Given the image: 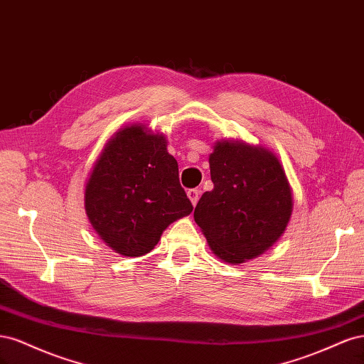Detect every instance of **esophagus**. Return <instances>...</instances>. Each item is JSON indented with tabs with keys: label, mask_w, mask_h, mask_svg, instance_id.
<instances>
[{
	"label": "esophagus",
	"mask_w": 364,
	"mask_h": 364,
	"mask_svg": "<svg viewBox=\"0 0 364 364\" xmlns=\"http://www.w3.org/2000/svg\"><path fill=\"white\" fill-rule=\"evenodd\" d=\"M186 196H188V199H190V202H191V205L193 206H196L197 205V202H199V196H200V191L199 190H188L186 191Z\"/></svg>",
	"instance_id": "1"
}]
</instances>
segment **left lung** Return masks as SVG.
I'll return each instance as SVG.
<instances>
[{"mask_svg":"<svg viewBox=\"0 0 364 364\" xmlns=\"http://www.w3.org/2000/svg\"><path fill=\"white\" fill-rule=\"evenodd\" d=\"M214 183L194 209L213 253L241 264L269 250L285 232L293 191L279 158L262 146L218 139L209 155Z\"/></svg>","mask_w":364,"mask_h":364,"instance_id":"obj_1","label":"left lung"}]
</instances>
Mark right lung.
Here are the masks:
<instances>
[{
	"label": "right lung",
	"mask_w": 364,
	"mask_h": 364,
	"mask_svg": "<svg viewBox=\"0 0 364 364\" xmlns=\"http://www.w3.org/2000/svg\"><path fill=\"white\" fill-rule=\"evenodd\" d=\"M85 211L97 235L123 257H142L173 222L191 214L167 138L146 124L118 129L85 183Z\"/></svg>",
	"instance_id": "1"
}]
</instances>
